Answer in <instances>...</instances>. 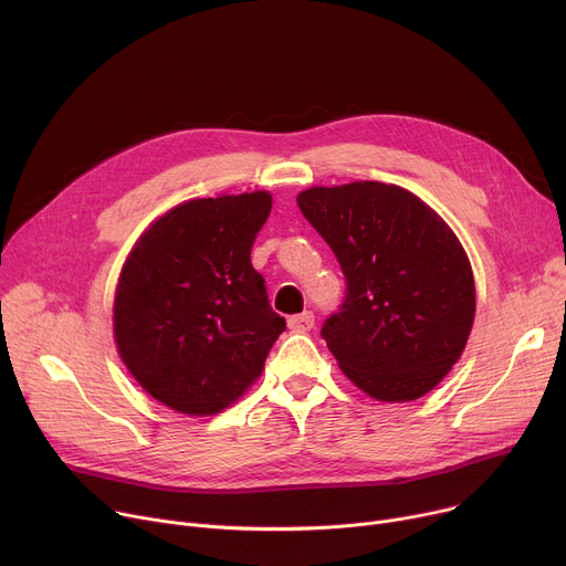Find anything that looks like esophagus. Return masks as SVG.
Returning a JSON list of instances; mask_svg holds the SVG:
<instances>
[{
  "label": "esophagus",
  "instance_id": "1",
  "mask_svg": "<svg viewBox=\"0 0 566 566\" xmlns=\"http://www.w3.org/2000/svg\"><path fill=\"white\" fill-rule=\"evenodd\" d=\"M314 314L312 312H303V314H295L289 318V327L293 332H310L314 327Z\"/></svg>",
  "mask_w": 566,
  "mask_h": 566
}]
</instances>
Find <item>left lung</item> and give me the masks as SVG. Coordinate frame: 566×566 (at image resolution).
Masks as SVG:
<instances>
[{
    "instance_id": "8db88e82",
    "label": "left lung",
    "mask_w": 566,
    "mask_h": 566,
    "mask_svg": "<svg viewBox=\"0 0 566 566\" xmlns=\"http://www.w3.org/2000/svg\"><path fill=\"white\" fill-rule=\"evenodd\" d=\"M297 207L346 277L342 307L321 327L342 370L387 402L434 389L460 359L475 314L458 237L423 200L382 181L314 186Z\"/></svg>"
}]
</instances>
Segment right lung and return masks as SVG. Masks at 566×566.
Returning <instances> with one entry per match:
<instances>
[{"label": "right lung", "mask_w": 566, "mask_h": 566, "mask_svg": "<svg viewBox=\"0 0 566 566\" xmlns=\"http://www.w3.org/2000/svg\"><path fill=\"white\" fill-rule=\"evenodd\" d=\"M271 207L266 191L184 202L125 263L116 344L138 385L170 409L205 417L232 405L286 329L250 261Z\"/></svg>", "instance_id": "add662e5"}]
</instances>
